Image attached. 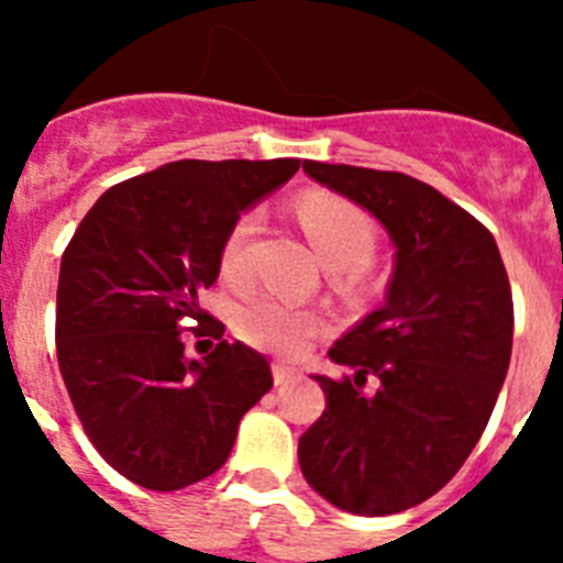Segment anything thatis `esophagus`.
I'll return each instance as SVG.
<instances>
[{
    "label": "esophagus",
    "instance_id": "34e87169",
    "mask_svg": "<svg viewBox=\"0 0 563 563\" xmlns=\"http://www.w3.org/2000/svg\"><path fill=\"white\" fill-rule=\"evenodd\" d=\"M290 380H296V369H290L285 363H273V383L276 386H287Z\"/></svg>",
    "mask_w": 563,
    "mask_h": 563
}]
</instances>
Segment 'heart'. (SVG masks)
Masks as SVG:
<instances>
[{
    "label": "heart",
    "mask_w": 563,
    "mask_h": 563,
    "mask_svg": "<svg viewBox=\"0 0 563 563\" xmlns=\"http://www.w3.org/2000/svg\"><path fill=\"white\" fill-rule=\"evenodd\" d=\"M296 213L312 247L330 271H363L375 256L377 231L369 213L332 191H307ZM262 213L256 208L239 213L220 247V273L228 282H242L251 273V247ZM327 327L324 312L296 307L278 296H256L236 312V332L251 346L298 357Z\"/></svg>",
    "instance_id": "b5f03b06"
}]
</instances>
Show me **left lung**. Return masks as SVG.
<instances>
[{
	"instance_id": "left-lung-1",
	"label": "left lung",
	"mask_w": 563,
	"mask_h": 563,
	"mask_svg": "<svg viewBox=\"0 0 563 563\" xmlns=\"http://www.w3.org/2000/svg\"><path fill=\"white\" fill-rule=\"evenodd\" d=\"M305 172L375 213L397 253L386 305L330 350L350 375H316L327 409L298 465L346 514H400L454 479L490 420L514 350L510 282L494 233L429 183L343 163Z\"/></svg>"
}]
</instances>
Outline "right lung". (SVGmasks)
<instances>
[{"instance_id": "right-lung-1", "label": "right lung", "mask_w": 563, "mask_h": 563, "mask_svg": "<svg viewBox=\"0 0 563 563\" xmlns=\"http://www.w3.org/2000/svg\"><path fill=\"white\" fill-rule=\"evenodd\" d=\"M298 163H168L103 191L69 239L56 296L58 369L89 442L134 485L180 490L220 471L239 420L271 391L265 355L222 341L225 327L202 310L200 292L220 276L233 220ZM186 329L221 343L191 362Z\"/></svg>"}]
</instances>
